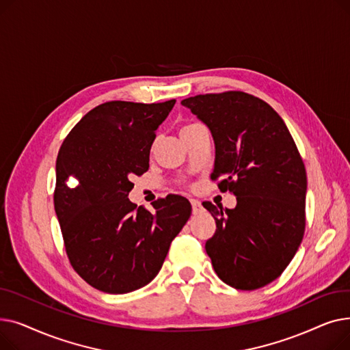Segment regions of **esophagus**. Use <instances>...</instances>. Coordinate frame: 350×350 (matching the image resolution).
Returning <instances> with one entry per match:
<instances>
[{"instance_id":"esophagus-1","label":"esophagus","mask_w":350,"mask_h":350,"mask_svg":"<svg viewBox=\"0 0 350 350\" xmlns=\"http://www.w3.org/2000/svg\"><path fill=\"white\" fill-rule=\"evenodd\" d=\"M191 207H193V214H201L204 211L203 206H201V201L198 200H191Z\"/></svg>"}]
</instances>
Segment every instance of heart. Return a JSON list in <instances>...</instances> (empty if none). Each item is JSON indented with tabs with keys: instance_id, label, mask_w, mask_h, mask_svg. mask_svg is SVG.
<instances>
[{
	"instance_id": "b5f03b06",
	"label": "heart",
	"mask_w": 350,
	"mask_h": 350,
	"mask_svg": "<svg viewBox=\"0 0 350 350\" xmlns=\"http://www.w3.org/2000/svg\"><path fill=\"white\" fill-rule=\"evenodd\" d=\"M194 126H196V123H194V124H186V126H183V127H181V132H180V133L183 135V133H186V132L191 131V129H193Z\"/></svg>"
}]
</instances>
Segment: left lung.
<instances>
[{
	"label": "left lung",
	"mask_w": 350,
	"mask_h": 350,
	"mask_svg": "<svg viewBox=\"0 0 350 350\" xmlns=\"http://www.w3.org/2000/svg\"><path fill=\"white\" fill-rule=\"evenodd\" d=\"M211 132L213 180L237 197L235 208L203 206L215 219L206 243L218 278L252 291L277 280L305 231L306 172L286 124L264 100L244 92L181 100Z\"/></svg>",
	"instance_id": "left-lung-1"
}]
</instances>
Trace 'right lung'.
<instances>
[{"mask_svg": "<svg viewBox=\"0 0 350 350\" xmlns=\"http://www.w3.org/2000/svg\"><path fill=\"white\" fill-rule=\"evenodd\" d=\"M174 103H102L59 149L53 204L65 250L73 269L102 292L127 293L152 282L191 215L190 201L177 194L154 201L153 211L127 198L132 177L149 170L156 131Z\"/></svg>", "mask_w": 350, "mask_h": 350, "instance_id": "obj_1", "label": "right lung"}]
</instances>
